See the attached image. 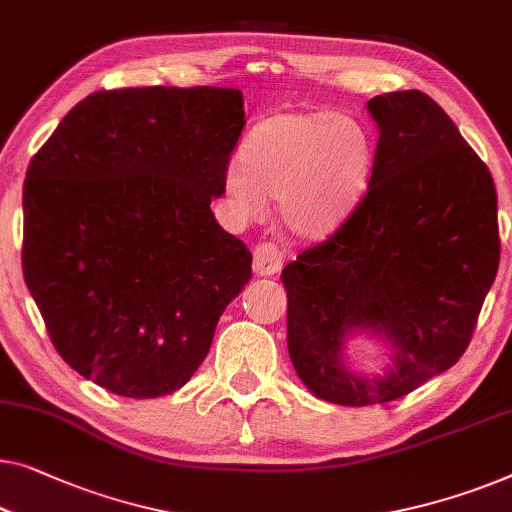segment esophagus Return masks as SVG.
Instances as JSON below:
<instances>
[{
	"label": "esophagus",
	"instance_id": "esophagus-1",
	"mask_svg": "<svg viewBox=\"0 0 512 512\" xmlns=\"http://www.w3.org/2000/svg\"><path fill=\"white\" fill-rule=\"evenodd\" d=\"M281 265H284V254L277 244L263 242L254 249V272L258 277H274L281 272Z\"/></svg>",
	"mask_w": 512,
	"mask_h": 512
}]
</instances>
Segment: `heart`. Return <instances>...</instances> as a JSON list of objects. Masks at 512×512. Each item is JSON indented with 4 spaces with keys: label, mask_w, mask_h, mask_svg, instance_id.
<instances>
[{
    "label": "heart",
    "mask_w": 512,
    "mask_h": 512,
    "mask_svg": "<svg viewBox=\"0 0 512 512\" xmlns=\"http://www.w3.org/2000/svg\"><path fill=\"white\" fill-rule=\"evenodd\" d=\"M372 173L374 140L358 117L279 113L249 133L224 184L240 212L261 214L274 198L288 233L323 240L355 212Z\"/></svg>",
    "instance_id": "b5f03b06"
}]
</instances>
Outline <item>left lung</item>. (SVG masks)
<instances>
[{
    "label": "left lung",
    "instance_id": "left-lung-1",
    "mask_svg": "<svg viewBox=\"0 0 512 512\" xmlns=\"http://www.w3.org/2000/svg\"><path fill=\"white\" fill-rule=\"evenodd\" d=\"M379 129L365 198L281 272L288 355L325 402L385 404L462 358L499 270L492 175L439 103L418 90L367 101ZM389 346L381 375L347 365L348 338Z\"/></svg>",
    "mask_w": 512,
    "mask_h": 512
}]
</instances>
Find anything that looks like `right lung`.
Returning a JSON list of instances; mask_svg holds the SVG:
<instances>
[{"mask_svg":"<svg viewBox=\"0 0 512 512\" xmlns=\"http://www.w3.org/2000/svg\"><path fill=\"white\" fill-rule=\"evenodd\" d=\"M233 87H131L69 110L22 189L25 284L57 353L115 395L180 390L251 279L210 210L244 129Z\"/></svg>","mask_w":512,"mask_h":512,"instance_id":"obj_1","label":"right lung"}]
</instances>
